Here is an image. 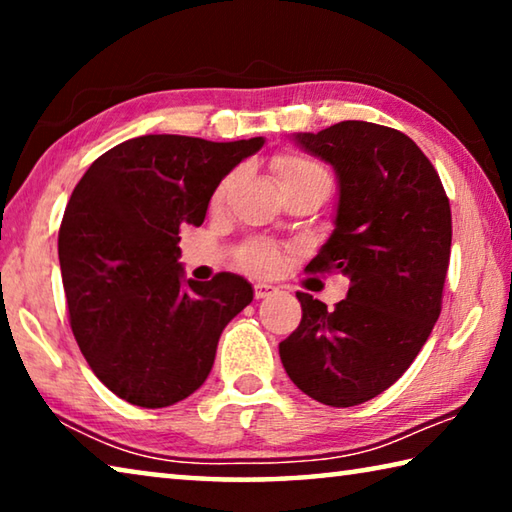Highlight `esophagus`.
Returning a JSON list of instances; mask_svg holds the SVG:
<instances>
[{"label": "esophagus", "mask_w": 512, "mask_h": 512, "mask_svg": "<svg viewBox=\"0 0 512 512\" xmlns=\"http://www.w3.org/2000/svg\"><path fill=\"white\" fill-rule=\"evenodd\" d=\"M273 293H277V289L273 287V284H255V298H257V300L271 298Z\"/></svg>", "instance_id": "esophagus-1"}]
</instances>
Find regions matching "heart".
Listing matches in <instances>:
<instances>
[{
    "instance_id": "b5f03b06",
    "label": "heart",
    "mask_w": 512,
    "mask_h": 512,
    "mask_svg": "<svg viewBox=\"0 0 512 512\" xmlns=\"http://www.w3.org/2000/svg\"><path fill=\"white\" fill-rule=\"evenodd\" d=\"M271 167L275 171V178L280 187H291V185H302V183H327L329 185V173L323 164L316 162L314 158H307V155L300 153H284L273 158ZM232 183V173L225 176L219 185L214 189L212 203H221L225 192ZM282 262V248L271 241H250V244L241 250V266L246 271L255 275H271L280 268Z\"/></svg>"
}]
</instances>
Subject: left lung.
<instances>
[{
	"instance_id": "obj_1",
	"label": "left lung",
	"mask_w": 512,
	"mask_h": 512,
	"mask_svg": "<svg viewBox=\"0 0 512 512\" xmlns=\"http://www.w3.org/2000/svg\"><path fill=\"white\" fill-rule=\"evenodd\" d=\"M296 142L339 176L334 232L307 273H341L334 311L298 291L302 320L280 359L302 393L327 406L368 402L400 379L443 309L452 210L438 171L395 128L341 121Z\"/></svg>"
}]
</instances>
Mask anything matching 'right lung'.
<instances>
[{"label": "right lung", "mask_w": 512, "mask_h": 512, "mask_svg": "<svg viewBox=\"0 0 512 512\" xmlns=\"http://www.w3.org/2000/svg\"><path fill=\"white\" fill-rule=\"evenodd\" d=\"M264 137L142 135L90 164L58 230L69 325L94 375L121 400L162 409L212 370L223 327L253 300L232 273L183 282L180 225H201L216 185Z\"/></svg>", "instance_id": "add662e5"}]
</instances>
